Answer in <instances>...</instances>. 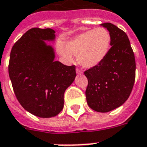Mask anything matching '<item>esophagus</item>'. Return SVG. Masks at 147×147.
Instances as JSON below:
<instances>
[{
  "instance_id": "34e87169",
  "label": "esophagus",
  "mask_w": 147,
  "mask_h": 147,
  "mask_svg": "<svg viewBox=\"0 0 147 147\" xmlns=\"http://www.w3.org/2000/svg\"><path fill=\"white\" fill-rule=\"evenodd\" d=\"M76 73H77V74H82V70H80V69H78V68H76Z\"/></svg>"
}]
</instances>
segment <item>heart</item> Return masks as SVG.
Masks as SVG:
<instances>
[{"label": "heart", "mask_w": 147, "mask_h": 147, "mask_svg": "<svg viewBox=\"0 0 147 147\" xmlns=\"http://www.w3.org/2000/svg\"><path fill=\"white\" fill-rule=\"evenodd\" d=\"M111 38L109 32L103 27H97L76 36L66 42L65 47L59 45L58 51L68 62H72L77 55L78 63L91 69L102 63L111 48Z\"/></svg>", "instance_id": "obj_1"}]
</instances>
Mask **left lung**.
Returning a JSON list of instances; mask_svg holds the SVG:
<instances>
[{"label": "left lung", "instance_id": "1", "mask_svg": "<svg viewBox=\"0 0 147 147\" xmlns=\"http://www.w3.org/2000/svg\"><path fill=\"white\" fill-rule=\"evenodd\" d=\"M101 25L109 31L111 47L101 64L84 73L88 81V105L95 111L105 113L121 106L129 98L134 85L136 62L125 32L111 23Z\"/></svg>", "mask_w": 147, "mask_h": 147}]
</instances>
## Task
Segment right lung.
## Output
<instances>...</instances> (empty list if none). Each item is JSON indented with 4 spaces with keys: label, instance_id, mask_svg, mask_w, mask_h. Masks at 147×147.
Segmentation results:
<instances>
[{
    "label": "right lung",
    "instance_id": "1",
    "mask_svg": "<svg viewBox=\"0 0 147 147\" xmlns=\"http://www.w3.org/2000/svg\"><path fill=\"white\" fill-rule=\"evenodd\" d=\"M53 29L32 28L13 46L8 71L22 107L39 117H52L64 106V93L76 76V65L54 61L55 53L45 40H55Z\"/></svg>",
    "mask_w": 147,
    "mask_h": 147
}]
</instances>
